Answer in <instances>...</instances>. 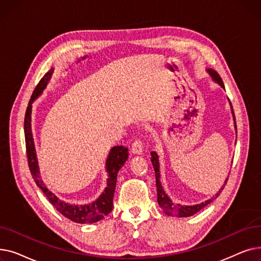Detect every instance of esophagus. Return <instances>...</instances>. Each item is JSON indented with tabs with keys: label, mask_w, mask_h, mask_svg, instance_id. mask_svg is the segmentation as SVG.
<instances>
[{
	"label": "esophagus",
	"mask_w": 261,
	"mask_h": 261,
	"mask_svg": "<svg viewBox=\"0 0 261 261\" xmlns=\"http://www.w3.org/2000/svg\"><path fill=\"white\" fill-rule=\"evenodd\" d=\"M132 152L135 154H141L143 151V143L140 139H136L131 145Z\"/></svg>",
	"instance_id": "34e87169"
}]
</instances>
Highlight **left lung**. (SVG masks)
<instances>
[{
	"mask_svg": "<svg viewBox=\"0 0 261 261\" xmlns=\"http://www.w3.org/2000/svg\"><path fill=\"white\" fill-rule=\"evenodd\" d=\"M207 72L212 75L213 79L215 81H217L219 85H220L223 89H224V85H223V81L221 79V77L219 76V74L214 71V70H207ZM232 109V108H231ZM232 112V117H234V121H235V128H236V131H237V126H236V118H235V114H234V111L231 110ZM151 163L153 165V168H154V172H155V180H156V193H158V203L160 205V207L165 212L167 215L169 216H175V217H190L193 216L194 214L198 213L199 211H201L203 207L206 206L207 204H210L213 199H210L207 201H205L201 204H197V205H191V206H186V205H180V204H174L170 199L169 197L165 194V191H164L163 187H162V184H161V181H160V165H159V156L158 154L152 151L151 152ZM227 182V179L225 181V184ZM224 184V185H225ZM224 187V186H223ZM223 187L221 188V190L223 189ZM221 190H219V193L216 195V198L221 194ZM215 198V197H214Z\"/></svg>",
	"mask_w": 261,
	"mask_h": 261,
	"instance_id": "8db88e82",
	"label": "left lung"
}]
</instances>
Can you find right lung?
<instances>
[{
	"mask_svg": "<svg viewBox=\"0 0 261 261\" xmlns=\"http://www.w3.org/2000/svg\"><path fill=\"white\" fill-rule=\"evenodd\" d=\"M53 70L47 72L37 85L31 100L27 106L25 118H24V134H25V145H26V155L27 162H29V167L31 173L33 175V179L35 180L36 184L40 187V189L43 191L45 197L48 201L53 204V206L56 208L61 215L66 217L70 220L76 223H94L97 222L101 219H103L110 212L113 208V197L116 186V179H117V172L119 171L120 167L125 164L128 159V148L123 146H115L111 149L110 154L107 159L106 168L108 172V181L107 187L101 196L92 203L88 205H71L62 200H60L57 196H55L51 191H49L45 184L43 183L42 179L40 176L38 162L36 158L35 146L32 135V128H31V113H32V103L38 97V96L42 93L45 89L47 82L51 76Z\"/></svg>",
	"mask_w": 261,
	"mask_h": 261,
	"instance_id": "add662e5",
	"label": "right lung"
}]
</instances>
